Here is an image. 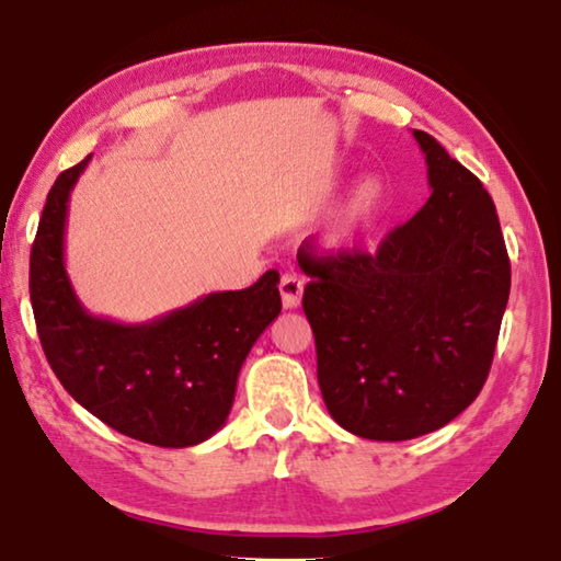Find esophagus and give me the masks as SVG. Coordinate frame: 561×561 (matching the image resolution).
<instances>
[{
    "mask_svg": "<svg viewBox=\"0 0 561 561\" xmlns=\"http://www.w3.org/2000/svg\"><path fill=\"white\" fill-rule=\"evenodd\" d=\"M279 294H282V304L284 309H297L301 304V294H304V279L297 277V274H284L279 282Z\"/></svg>",
    "mask_w": 561,
    "mask_h": 561,
    "instance_id": "34e87169",
    "label": "esophagus"
}]
</instances>
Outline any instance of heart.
<instances>
[{"mask_svg": "<svg viewBox=\"0 0 561 561\" xmlns=\"http://www.w3.org/2000/svg\"><path fill=\"white\" fill-rule=\"evenodd\" d=\"M383 203V187L376 178H364L351 187V193L344 197V203L339 205L334 227L331 234L336 240H348V237L358 234L364 227L374 220L381 210Z\"/></svg>", "mask_w": 561, "mask_h": 561, "instance_id": "heart-1", "label": "heart"}]
</instances>
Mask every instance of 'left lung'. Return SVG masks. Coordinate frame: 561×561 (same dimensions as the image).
<instances>
[{
    "label": "left lung",
    "instance_id": "8db88e82",
    "mask_svg": "<svg viewBox=\"0 0 561 561\" xmlns=\"http://www.w3.org/2000/svg\"><path fill=\"white\" fill-rule=\"evenodd\" d=\"M433 193L376 254H319L299 267L317 376L341 428L411 440L460 415L485 386L510 297L495 203L468 168L413 130Z\"/></svg>",
    "mask_w": 561,
    "mask_h": 561
}]
</instances>
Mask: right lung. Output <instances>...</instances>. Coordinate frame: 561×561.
<instances>
[{
	"label": "right lung",
	"mask_w": 561,
	"mask_h": 561,
	"mask_svg": "<svg viewBox=\"0 0 561 561\" xmlns=\"http://www.w3.org/2000/svg\"><path fill=\"white\" fill-rule=\"evenodd\" d=\"M89 160L56 178L32 247L30 294L46 360L73 401L113 431L158 448L197 445L225 425L247 354L279 317V272L146 324L89 314L64 264L69 195Z\"/></svg>",
	"instance_id": "1"
}]
</instances>
